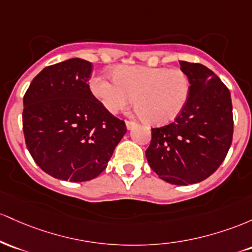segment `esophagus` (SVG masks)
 Listing matches in <instances>:
<instances>
[{"instance_id":"1","label":"esophagus","mask_w":252,"mask_h":252,"mask_svg":"<svg viewBox=\"0 0 252 252\" xmlns=\"http://www.w3.org/2000/svg\"><path fill=\"white\" fill-rule=\"evenodd\" d=\"M134 126H135V123H134V121H131V120H126V127H127V129H131V128H133Z\"/></svg>"}]
</instances>
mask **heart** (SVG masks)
Segmentation results:
<instances>
[{"mask_svg": "<svg viewBox=\"0 0 252 252\" xmlns=\"http://www.w3.org/2000/svg\"><path fill=\"white\" fill-rule=\"evenodd\" d=\"M90 89L113 114L126 109L134 100L140 117L152 125H164L183 111L191 83L187 72L180 67L121 65L114 69V77L95 76Z\"/></svg>", "mask_w": 252, "mask_h": 252, "instance_id": "obj_1", "label": "heart"}]
</instances>
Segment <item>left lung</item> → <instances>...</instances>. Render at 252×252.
<instances>
[{
	"label": "left lung",
	"mask_w": 252,
	"mask_h": 252,
	"mask_svg": "<svg viewBox=\"0 0 252 252\" xmlns=\"http://www.w3.org/2000/svg\"><path fill=\"white\" fill-rule=\"evenodd\" d=\"M190 78V96L181 114L151 128L145 156L159 179L188 186L211 176L224 162L233 135V114L227 87L199 63L180 62Z\"/></svg>",
	"instance_id": "left-lung-1"
}]
</instances>
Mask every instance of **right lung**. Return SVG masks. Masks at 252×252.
Segmentation results:
<instances>
[{
	"mask_svg": "<svg viewBox=\"0 0 252 252\" xmlns=\"http://www.w3.org/2000/svg\"><path fill=\"white\" fill-rule=\"evenodd\" d=\"M92 63L80 58L50 65L24 96L22 128L34 162L56 179L84 182L107 168L126 133L89 87Z\"/></svg>",
	"mask_w": 252,
	"mask_h": 252,
	"instance_id": "1",
	"label": "right lung"
}]
</instances>
